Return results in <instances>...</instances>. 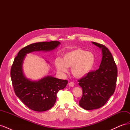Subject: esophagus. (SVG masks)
Segmentation results:
<instances>
[{
    "label": "esophagus",
    "instance_id": "esophagus-1",
    "mask_svg": "<svg viewBox=\"0 0 130 130\" xmlns=\"http://www.w3.org/2000/svg\"><path fill=\"white\" fill-rule=\"evenodd\" d=\"M68 85L69 86H70V87H74V83L73 82H72V81L70 82Z\"/></svg>",
    "mask_w": 130,
    "mask_h": 130
}]
</instances>
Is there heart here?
<instances>
[{"label":"heart","instance_id":"1","mask_svg":"<svg viewBox=\"0 0 130 130\" xmlns=\"http://www.w3.org/2000/svg\"><path fill=\"white\" fill-rule=\"evenodd\" d=\"M95 62L93 53L82 49H76L66 53L62 60L56 58L55 65L58 71L64 73L67 72V68L72 67L71 72L77 78L85 76L92 70Z\"/></svg>","mask_w":130,"mask_h":130}]
</instances>
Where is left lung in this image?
<instances>
[{
  "label": "left lung",
  "mask_w": 130,
  "mask_h": 130,
  "mask_svg": "<svg viewBox=\"0 0 130 130\" xmlns=\"http://www.w3.org/2000/svg\"><path fill=\"white\" fill-rule=\"evenodd\" d=\"M93 43L103 52L100 67L77 80L82 89L79 105L86 110L99 108L105 105L115 91L118 75L117 65L108 49L99 43Z\"/></svg>",
  "instance_id": "left-lung-1"
}]
</instances>
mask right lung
Instances as JSON below:
<instances>
[{"label": "right lung", "instance_id": "right-lung-1", "mask_svg": "<svg viewBox=\"0 0 130 130\" xmlns=\"http://www.w3.org/2000/svg\"><path fill=\"white\" fill-rule=\"evenodd\" d=\"M60 44L58 41L38 42L19 50L11 66L10 75L15 95L27 107L35 111L43 112L53 107L57 94L64 89L68 81L46 76L38 81H31L24 76L22 65L26 54L35 51H50Z\"/></svg>", "mask_w": 130, "mask_h": 130}]
</instances>
